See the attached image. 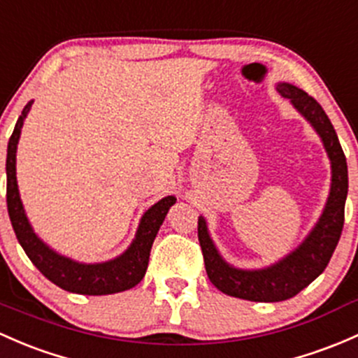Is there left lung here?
<instances>
[{
	"mask_svg": "<svg viewBox=\"0 0 358 358\" xmlns=\"http://www.w3.org/2000/svg\"><path fill=\"white\" fill-rule=\"evenodd\" d=\"M278 92L288 97L321 135L333 168V183L324 213L306 242L268 269L242 271L228 266L209 238L204 217H199V243L210 283L229 296L252 302H281L308 287L329 264L345 223V201L348 194L347 157L328 115L314 97L295 85L280 84Z\"/></svg>",
	"mask_w": 358,
	"mask_h": 358,
	"instance_id": "8db88e82",
	"label": "left lung"
}]
</instances>
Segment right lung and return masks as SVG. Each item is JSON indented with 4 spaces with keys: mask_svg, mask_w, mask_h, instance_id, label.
Here are the masks:
<instances>
[{
    "mask_svg": "<svg viewBox=\"0 0 358 358\" xmlns=\"http://www.w3.org/2000/svg\"><path fill=\"white\" fill-rule=\"evenodd\" d=\"M30 106H32V103H29L24 108L20 118L17 120V125H15L8 142V154H6V206H8L11 227H13L18 243L24 248L32 264L51 283L66 289V292L80 293V295H110V293L134 288L144 278L149 264L150 247H152L159 227L166 217L168 209L175 204L176 199L173 195H168V197L161 199L157 204H154L142 217L137 236H135L129 250L110 262L78 264L71 259L52 252L50 247L44 245L37 238L36 233L30 228L27 216L22 208L20 197H18L17 176H15L17 144L18 138H20V129L24 125V120Z\"/></svg>",
    "mask_w": 358,
    "mask_h": 358,
    "instance_id": "obj_1",
    "label": "right lung"
}]
</instances>
